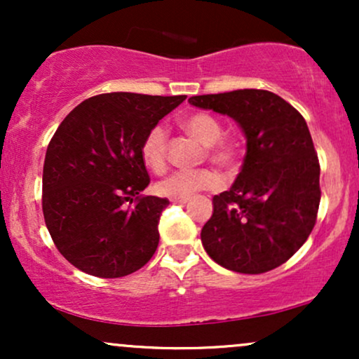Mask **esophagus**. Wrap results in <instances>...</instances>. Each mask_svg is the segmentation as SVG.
<instances>
[{"mask_svg":"<svg viewBox=\"0 0 359 359\" xmlns=\"http://www.w3.org/2000/svg\"><path fill=\"white\" fill-rule=\"evenodd\" d=\"M174 204H185L189 203V197H175V199H170Z\"/></svg>","mask_w":359,"mask_h":359,"instance_id":"obj_1","label":"esophagus"}]
</instances>
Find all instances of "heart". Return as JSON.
Returning a JSON list of instances; mask_svg holds the SVG:
<instances>
[{"label": "heart", "instance_id": "b5f03b06", "mask_svg": "<svg viewBox=\"0 0 359 359\" xmlns=\"http://www.w3.org/2000/svg\"><path fill=\"white\" fill-rule=\"evenodd\" d=\"M180 125L192 138L208 147V156L211 162L217 165L228 167L236 158L238 148L233 140L221 138L222 126L216 118L208 113H192L185 116ZM140 155L143 163L150 170L160 172L165 170L167 165V130L162 125H155L148 130L140 145ZM219 175L209 168H199V170H182L174 172L163 180L156 184V191L162 196L170 197H191L192 194L199 191H211L219 187Z\"/></svg>", "mask_w": 359, "mask_h": 359}]
</instances>
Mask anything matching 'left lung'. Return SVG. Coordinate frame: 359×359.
Wrapping results in <instances>:
<instances>
[{
	"label": "left lung",
	"instance_id": "1",
	"mask_svg": "<svg viewBox=\"0 0 359 359\" xmlns=\"http://www.w3.org/2000/svg\"><path fill=\"white\" fill-rule=\"evenodd\" d=\"M189 102L233 118L246 138L241 172L229 191L212 197V216L201 231L204 250L238 273L277 269L307 241L320 203V167L306 119L262 89Z\"/></svg>",
	"mask_w": 359,
	"mask_h": 359
}]
</instances>
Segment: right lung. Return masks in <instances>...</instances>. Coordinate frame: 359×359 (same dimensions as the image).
<instances>
[{"label": "right lung", "mask_w": 359, "mask_h": 359, "mask_svg": "<svg viewBox=\"0 0 359 359\" xmlns=\"http://www.w3.org/2000/svg\"><path fill=\"white\" fill-rule=\"evenodd\" d=\"M184 100L100 94L57 128L45 154L42 209L57 250L76 269L118 278L154 257L168 199L140 196L150 184L140 145Z\"/></svg>", "instance_id": "right-lung-1"}]
</instances>
